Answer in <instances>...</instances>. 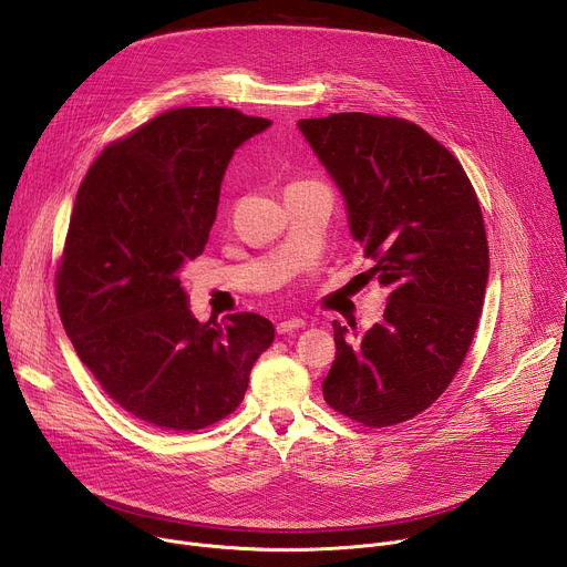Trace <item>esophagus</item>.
<instances>
[{"instance_id":"esophagus-1","label":"esophagus","mask_w":567,"mask_h":567,"mask_svg":"<svg viewBox=\"0 0 567 567\" xmlns=\"http://www.w3.org/2000/svg\"><path fill=\"white\" fill-rule=\"evenodd\" d=\"M305 326H307V322H305L302 318H287V320L278 322V334H289V332L300 330V328H305Z\"/></svg>"}]
</instances>
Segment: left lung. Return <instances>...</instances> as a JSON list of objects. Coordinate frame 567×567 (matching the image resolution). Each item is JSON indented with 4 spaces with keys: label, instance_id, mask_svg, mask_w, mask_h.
Returning <instances> with one entry per match:
<instances>
[{
    "label": "left lung",
    "instance_id": "8db88e82",
    "mask_svg": "<svg viewBox=\"0 0 567 567\" xmlns=\"http://www.w3.org/2000/svg\"><path fill=\"white\" fill-rule=\"evenodd\" d=\"M298 130L341 190L350 233L385 287L383 318L359 337L332 322L330 406L370 429L409 422L449 388L473 341L489 247L460 161L415 123L361 112Z\"/></svg>",
    "mask_w": 567,
    "mask_h": 567
}]
</instances>
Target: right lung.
I'll return each instance as SVG.
<instances>
[{
	"mask_svg": "<svg viewBox=\"0 0 567 567\" xmlns=\"http://www.w3.org/2000/svg\"><path fill=\"white\" fill-rule=\"evenodd\" d=\"M271 125L230 107H179L94 161L75 195L58 309L80 361L136 420L199 431L245 399L271 320L199 322L182 269L204 254L235 150Z\"/></svg>",
	"mask_w": 567,
	"mask_h": 567,
	"instance_id": "right-lung-1",
	"label": "right lung"
}]
</instances>
